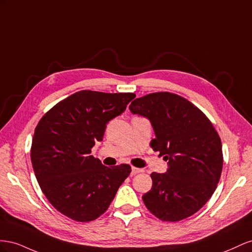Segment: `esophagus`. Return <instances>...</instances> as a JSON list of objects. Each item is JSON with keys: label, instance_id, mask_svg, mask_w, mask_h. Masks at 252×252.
<instances>
[{"label": "esophagus", "instance_id": "1", "mask_svg": "<svg viewBox=\"0 0 252 252\" xmlns=\"http://www.w3.org/2000/svg\"><path fill=\"white\" fill-rule=\"evenodd\" d=\"M142 172V170L141 169H139V168H136V167H132V172H131V174L132 175H136V174H138V173H141Z\"/></svg>", "mask_w": 252, "mask_h": 252}]
</instances>
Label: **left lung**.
I'll return each instance as SVG.
<instances>
[{"mask_svg":"<svg viewBox=\"0 0 252 252\" xmlns=\"http://www.w3.org/2000/svg\"><path fill=\"white\" fill-rule=\"evenodd\" d=\"M128 109L151 121V148L169 166L166 173L151 174L153 185L143 203L164 221L191 217L212 196L221 174V142L212 122L189 100L169 92L136 98Z\"/></svg>","mask_w":252,"mask_h":252,"instance_id":"obj_1","label":"left lung"}]
</instances>
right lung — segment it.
Instances as JSON below:
<instances>
[{"mask_svg":"<svg viewBox=\"0 0 252 252\" xmlns=\"http://www.w3.org/2000/svg\"><path fill=\"white\" fill-rule=\"evenodd\" d=\"M136 97L133 93L77 92L53 106L35 126L31 158L44 195L57 210L77 221L102 215L131 173L122 163L105 167L91 155L106 124Z\"/></svg>","mask_w":252,"mask_h":252,"instance_id":"1","label":"right lung"}]
</instances>
